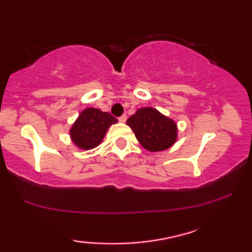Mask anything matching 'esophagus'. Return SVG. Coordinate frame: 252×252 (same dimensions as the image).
Returning a JSON list of instances; mask_svg holds the SVG:
<instances>
[{
    "instance_id": "esophagus-1",
    "label": "esophagus",
    "mask_w": 252,
    "mask_h": 252,
    "mask_svg": "<svg viewBox=\"0 0 252 252\" xmlns=\"http://www.w3.org/2000/svg\"><path fill=\"white\" fill-rule=\"evenodd\" d=\"M126 120H127V116L126 115H123L122 117H119V122L120 123H126Z\"/></svg>"
}]
</instances>
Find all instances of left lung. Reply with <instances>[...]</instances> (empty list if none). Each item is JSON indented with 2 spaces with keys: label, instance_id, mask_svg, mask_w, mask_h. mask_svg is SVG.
Listing matches in <instances>:
<instances>
[{
  "label": "left lung",
  "instance_id": "1",
  "mask_svg": "<svg viewBox=\"0 0 252 252\" xmlns=\"http://www.w3.org/2000/svg\"><path fill=\"white\" fill-rule=\"evenodd\" d=\"M126 124L142 147L150 152L167 150L177 141L178 128L175 120L152 107L137 109Z\"/></svg>",
  "mask_w": 252,
  "mask_h": 252
}]
</instances>
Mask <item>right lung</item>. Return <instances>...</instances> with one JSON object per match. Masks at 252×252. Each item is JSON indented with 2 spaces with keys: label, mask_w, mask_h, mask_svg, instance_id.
<instances>
[{
  "label": "right lung",
  "mask_w": 252,
  "mask_h": 252,
  "mask_svg": "<svg viewBox=\"0 0 252 252\" xmlns=\"http://www.w3.org/2000/svg\"><path fill=\"white\" fill-rule=\"evenodd\" d=\"M118 120L96 108H86L78 115L69 129V136L76 148L91 150L103 141L109 127Z\"/></svg>",
  "instance_id": "add662e5"
}]
</instances>
